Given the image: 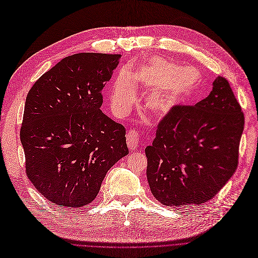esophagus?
Wrapping results in <instances>:
<instances>
[{"label": "esophagus", "mask_w": 258, "mask_h": 258, "mask_svg": "<svg viewBox=\"0 0 258 258\" xmlns=\"http://www.w3.org/2000/svg\"><path fill=\"white\" fill-rule=\"evenodd\" d=\"M126 139H127V145H128V148H129L130 150H132V152H133V150H136V149L138 148V145H139V140H140L139 135H138V132H137V131H135V130H130V131H128Z\"/></svg>", "instance_id": "obj_1"}]
</instances>
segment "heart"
<instances>
[{
	"label": "heart",
	"instance_id": "b5f03b06",
	"mask_svg": "<svg viewBox=\"0 0 258 258\" xmlns=\"http://www.w3.org/2000/svg\"><path fill=\"white\" fill-rule=\"evenodd\" d=\"M201 82L202 76L194 67H182L153 56L136 67L132 80L126 74L117 77L111 88L110 101L117 114H126L137 99L138 87L149 91L145 98L146 109L157 116H164L192 98Z\"/></svg>",
	"mask_w": 258,
	"mask_h": 258
}]
</instances>
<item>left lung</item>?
Returning a JSON list of instances; mask_svg holds the SVG:
<instances>
[{
    "label": "left lung",
    "instance_id": "1",
    "mask_svg": "<svg viewBox=\"0 0 258 258\" xmlns=\"http://www.w3.org/2000/svg\"><path fill=\"white\" fill-rule=\"evenodd\" d=\"M243 126L240 105L223 77L215 80L205 99L168 113L145 148L154 197L171 207L211 200L236 171Z\"/></svg>",
    "mask_w": 258,
    "mask_h": 258
}]
</instances>
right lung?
I'll use <instances>...</instances> for the list:
<instances>
[{"label": "right lung", "instance_id": "1", "mask_svg": "<svg viewBox=\"0 0 258 258\" xmlns=\"http://www.w3.org/2000/svg\"><path fill=\"white\" fill-rule=\"evenodd\" d=\"M120 54L78 53L43 74L26 96L20 131L26 175L57 207L92 203L110 168L129 154L126 129L100 110Z\"/></svg>", "mask_w": 258, "mask_h": 258}]
</instances>
